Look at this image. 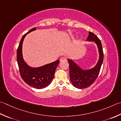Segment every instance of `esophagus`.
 I'll list each match as a JSON object with an SVG mask.
<instances>
[{
	"mask_svg": "<svg viewBox=\"0 0 121 121\" xmlns=\"http://www.w3.org/2000/svg\"><path fill=\"white\" fill-rule=\"evenodd\" d=\"M67 60V59H66L65 57H61L60 59V61H66Z\"/></svg>",
	"mask_w": 121,
	"mask_h": 121,
	"instance_id": "1",
	"label": "esophagus"
}]
</instances>
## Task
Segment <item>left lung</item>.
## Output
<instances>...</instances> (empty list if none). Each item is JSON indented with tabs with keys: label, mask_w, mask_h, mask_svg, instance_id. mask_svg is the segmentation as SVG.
Segmentation results:
<instances>
[{
	"label": "left lung",
	"mask_w": 121,
	"mask_h": 121,
	"mask_svg": "<svg viewBox=\"0 0 121 121\" xmlns=\"http://www.w3.org/2000/svg\"><path fill=\"white\" fill-rule=\"evenodd\" d=\"M87 41L94 42L97 44L98 48L99 58L98 63L94 67L88 69H83L75 63L74 61L71 59H68L69 65L70 80L73 85L78 89L87 88L95 82L99 73L103 60L102 44L99 39L94 33L89 32Z\"/></svg>",
	"instance_id": "8db88e82"
}]
</instances>
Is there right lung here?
Segmentation results:
<instances>
[{
	"label": "right lung",
	"mask_w": 121,
	"mask_h": 121,
	"mask_svg": "<svg viewBox=\"0 0 121 121\" xmlns=\"http://www.w3.org/2000/svg\"><path fill=\"white\" fill-rule=\"evenodd\" d=\"M35 30V27L22 36L17 49V60L20 73L24 82L32 87L40 89L46 87L52 82L56 69L60 63V60L36 68L30 67L26 63L22 56L23 42L26 34Z\"/></svg>",
	"instance_id": "right-lung-1"
}]
</instances>
